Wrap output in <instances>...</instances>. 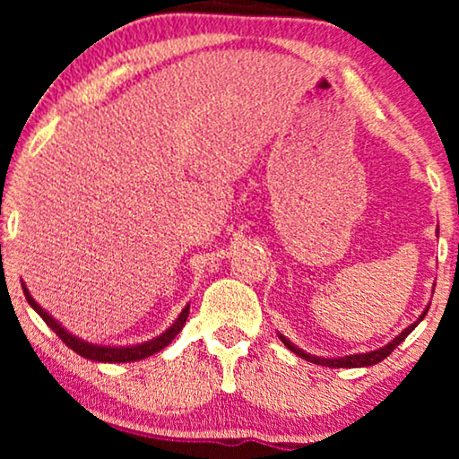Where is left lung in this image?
Returning <instances> with one entry per match:
<instances>
[{
	"label": "left lung",
	"instance_id": "left-lung-1",
	"mask_svg": "<svg viewBox=\"0 0 459 459\" xmlns=\"http://www.w3.org/2000/svg\"><path fill=\"white\" fill-rule=\"evenodd\" d=\"M437 236H438V228H437ZM429 307H430V305H426V309H424L422 313H420V317L416 319V322L407 325L405 330H401L399 334L393 338V341H388V342L385 344V347H378V349H374V351H368V353H353V355H344V357L311 355V353H307V351H303L300 347H297V344H294V342L288 341V338H286L284 334H280V332H278V336H280V341L284 342L286 347L292 351V353H297L299 357H303L305 361L317 363V366H325V368H368V366H376V363H380L382 359H386V357L391 355L393 351L397 349L399 344L403 342L405 338L411 334L413 330H416V325H418L420 322H422V319L426 317V313H429Z\"/></svg>",
	"mask_w": 459,
	"mask_h": 459
}]
</instances>
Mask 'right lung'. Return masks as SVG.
I'll list each match as a JSON object with an SVG mask.
<instances>
[{
  "label": "right lung",
  "instance_id": "add662e5",
  "mask_svg": "<svg viewBox=\"0 0 459 459\" xmlns=\"http://www.w3.org/2000/svg\"><path fill=\"white\" fill-rule=\"evenodd\" d=\"M22 284V290H24V297H27L29 305L33 307V309L39 313V317L46 322L49 328H52L56 334L62 338V342L66 344L68 349H73L74 353H79L81 357H85V359H91V361H100V363H129V361H140V359H146V357L159 353L167 347L169 342L173 341L175 336L179 334L181 328L186 325V319H187V313H190V305H186L181 313L178 316V319L169 325V328L159 334L156 338H150L146 342H137V344H100V342H90L85 341V338H79L77 334H73V332H68L65 325H62L58 319H56L52 313L43 309V307L37 303V300L30 297L29 288L24 281Z\"/></svg>",
  "mask_w": 459,
  "mask_h": 459
}]
</instances>
